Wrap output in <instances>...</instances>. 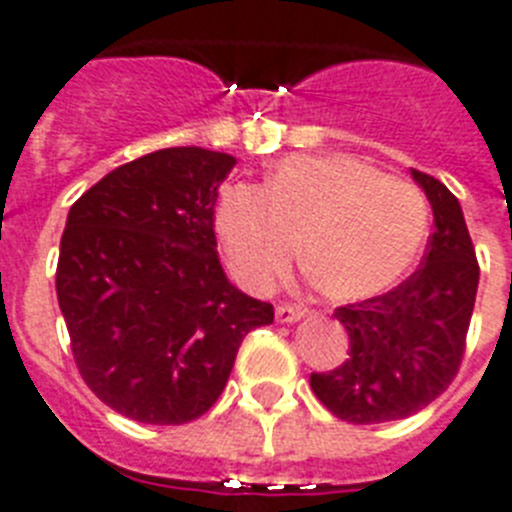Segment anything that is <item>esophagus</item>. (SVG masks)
I'll use <instances>...</instances> for the list:
<instances>
[{
  "instance_id": "esophagus-1",
  "label": "esophagus",
  "mask_w": 512,
  "mask_h": 512,
  "mask_svg": "<svg viewBox=\"0 0 512 512\" xmlns=\"http://www.w3.org/2000/svg\"><path fill=\"white\" fill-rule=\"evenodd\" d=\"M309 311H306V306H299V304H281L278 309H275V319L281 324H291V322H299V319H304Z\"/></svg>"
}]
</instances>
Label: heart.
Wrapping results in <instances>:
<instances>
[{
	"label": "heart",
	"mask_w": 512,
	"mask_h": 512,
	"mask_svg": "<svg viewBox=\"0 0 512 512\" xmlns=\"http://www.w3.org/2000/svg\"><path fill=\"white\" fill-rule=\"evenodd\" d=\"M428 226V203L412 182L350 154L283 157L265 188L231 182L216 203V231L239 283L273 286L301 239L309 278L340 301L397 286L420 257Z\"/></svg>",
	"instance_id": "heart-1"
}]
</instances>
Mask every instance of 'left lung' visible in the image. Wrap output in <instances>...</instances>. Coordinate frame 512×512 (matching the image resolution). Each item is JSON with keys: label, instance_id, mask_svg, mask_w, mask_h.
<instances>
[{"label": "left lung", "instance_id": "obj_1", "mask_svg": "<svg viewBox=\"0 0 512 512\" xmlns=\"http://www.w3.org/2000/svg\"><path fill=\"white\" fill-rule=\"evenodd\" d=\"M433 208L422 265L384 296L340 306L350 358L311 373V391L335 417L355 425L402 420L448 389L464 358L479 265L464 211L441 180L412 170Z\"/></svg>", "mask_w": 512, "mask_h": 512}]
</instances>
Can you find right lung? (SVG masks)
Segmentation results:
<instances>
[{"label":"right lung","mask_w":512,"mask_h":512,"mask_svg":"<svg viewBox=\"0 0 512 512\" xmlns=\"http://www.w3.org/2000/svg\"><path fill=\"white\" fill-rule=\"evenodd\" d=\"M237 159L172 146L121 164L71 206L56 296L84 384L146 425H182L221 397L244 335L273 306L229 283L213 206Z\"/></svg>","instance_id":"right-lung-1"}]
</instances>
